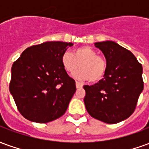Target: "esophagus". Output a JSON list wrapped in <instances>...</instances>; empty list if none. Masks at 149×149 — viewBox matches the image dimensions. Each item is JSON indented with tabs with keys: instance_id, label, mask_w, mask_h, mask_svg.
<instances>
[{
	"instance_id": "obj_1",
	"label": "esophagus",
	"mask_w": 149,
	"mask_h": 149,
	"mask_svg": "<svg viewBox=\"0 0 149 149\" xmlns=\"http://www.w3.org/2000/svg\"><path fill=\"white\" fill-rule=\"evenodd\" d=\"M82 86H83V84H81V83L76 81V87H77V88H81Z\"/></svg>"
}]
</instances>
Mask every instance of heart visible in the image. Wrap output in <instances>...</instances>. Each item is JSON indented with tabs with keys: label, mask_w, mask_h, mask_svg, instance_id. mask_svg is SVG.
Returning <instances> with one entry per match:
<instances>
[{
	"label": "heart",
	"mask_w": 149,
	"mask_h": 149,
	"mask_svg": "<svg viewBox=\"0 0 149 149\" xmlns=\"http://www.w3.org/2000/svg\"><path fill=\"white\" fill-rule=\"evenodd\" d=\"M61 65L68 73L74 72L80 65L79 71L73 77L80 81L97 82L102 80L106 73V60L97 55L96 50L89 46H83L73 50L72 54L65 52L61 56Z\"/></svg>",
	"instance_id": "b5f03b06"
}]
</instances>
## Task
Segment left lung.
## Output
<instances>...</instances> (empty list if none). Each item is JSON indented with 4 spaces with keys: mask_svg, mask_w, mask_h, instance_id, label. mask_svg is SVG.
I'll list each match as a JSON object with an SVG mask.
<instances>
[{
    "mask_svg": "<svg viewBox=\"0 0 149 149\" xmlns=\"http://www.w3.org/2000/svg\"><path fill=\"white\" fill-rule=\"evenodd\" d=\"M105 56L106 73L93 85H84V102L93 118L107 124L123 121L134 112L144 89L143 68L132 53L112 40L94 43Z\"/></svg>",
    "mask_w": 149,
    "mask_h": 149,
    "instance_id": "obj_1",
    "label": "left lung"
}]
</instances>
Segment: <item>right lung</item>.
Listing matches in <instances>:
<instances>
[{"label":"right lung","instance_id":"obj_1","mask_svg":"<svg viewBox=\"0 0 149 149\" xmlns=\"http://www.w3.org/2000/svg\"><path fill=\"white\" fill-rule=\"evenodd\" d=\"M71 42L47 41L21 53L11 69L9 91L19 112L36 123L61 117L76 92V84L61 65Z\"/></svg>","mask_w":149,"mask_h":149}]
</instances>
